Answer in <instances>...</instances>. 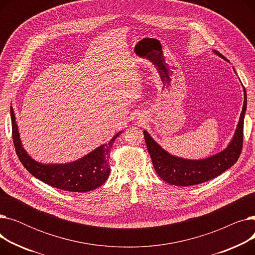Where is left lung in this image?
Here are the masks:
<instances>
[{"instance_id": "1", "label": "left lung", "mask_w": 255, "mask_h": 255, "mask_svg": "<svg viewBox=\"0 0 255 255\" xmlns=\"http://www.w3.org/2000/svg\"><path fill=\"white\" fill-rule=\"evenodd\" d=\"M214 52L227 61L219 51L214 50ZM246 109L247 96L244 88L243 109L232 141L220 153L202 160L183 159L170 155L151 137L148 132L143 131L146 148L158 176L171 185L192 186L216 178L223 171L232 167L238 161L243 148V129Z\"/></svg>"}]
</instances>
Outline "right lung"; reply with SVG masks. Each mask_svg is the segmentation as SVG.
I'll use <instances>...</instances> for the list:
<instances>
[{
    "label": "right lung",
    "instance_id": "right-lung-1",
    "mask_svg": "<svg viewBox=\"0 0 255 255\" xmlns=\"http://www.w3.org/2000/svg\"><path fill=\"white\" fill-rule=\"evenodd\" d=\"M12 138L15 152L19 161L32 176L45 184L71 192H88L100 187L110 176V152L116 138L120 133L111 139L107 144H102L85 157L74 162L65 164H42L32 159L25 150L19 138L15 115L12 106L10 107Z\"/></svg>",
    "mask_w": 255,
    "mask_h": 255
}]
</instances>
